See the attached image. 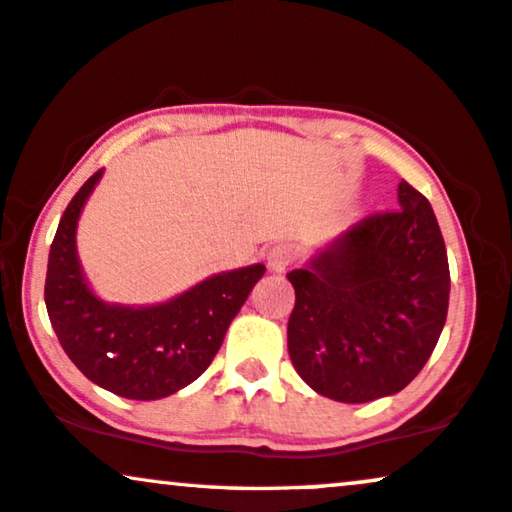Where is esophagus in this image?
<instances>
[{
    "instance_id": "obj_1",
    "label": "esophagus",
    "mask_w": 512,
    "mask_h": 512,
    "mask_svg": "<svg viewBox=\"0 0 512 512\" xmlns=\"http://www.w3.org/2000/svg\"><path fill=\"white\" fill-rule=\"evenodd\" d=\"M293 260H295V250H293V245H288V243L274 245V248L267 252V267L271 271H276V274L286 271L290 264H293Z\"/></svg>"
}]
</instances>
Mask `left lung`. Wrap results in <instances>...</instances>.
Instances as JSON below:
<instances>
[{"instance_id": "left-lung-1", "label": "left lung", "mask_w": 512, "mask_h": 512, "mask_svg": "<svg viewBox=\"0 0 512 512\" xmlns=\"http://www.w3.org/2000/svg\"><path fill=\"white\" fill-rule=\"evenodd\" d=\"M373 215L293 269L288 354L323 397L364 404L404 390L430 359L449 309V260L428 198L399 184Z\"/></svg>"}]
</instances>
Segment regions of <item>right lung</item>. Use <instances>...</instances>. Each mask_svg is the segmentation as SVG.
<instances>
[{"label":"right lung","mask_w":512,"mask_h":512,"mask_svg":"<svg viewBox=\"0 0 512 512\" xmlns=\"http://www.w3.org/2000/svg\"><path fill=\"white\" fill-rule=\"evenodd\" d=\"M101 174L84 181L58 222L44 283L49 321L70 361L103 390L139 401L170 397L215 359L264 264L222 271L160 304L103 302L84 278L75 243Z\"/></svg>","instance_id":"1"}]
</instances>
